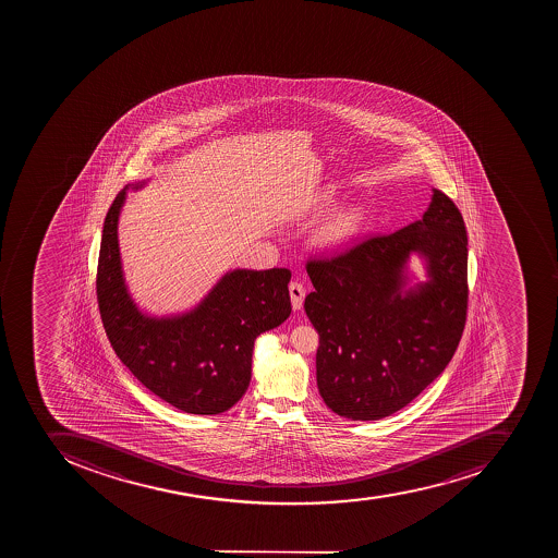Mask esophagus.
<instances>
[{"label":"esophagus","mask_w":558,"mask_h":558,"mask_svg":"<svg viewBox=\"0 0 558 558\" xmlns=\"http://www.w3.org/2000/svg\"><path fill=\"white\" fill-rule=\"evenodd\" d=\"M290 296L294 311H300L303 307V299H305V288H303L302 282H291Z\"/></svg>","instance_id":"34e87169"}]
</instances>
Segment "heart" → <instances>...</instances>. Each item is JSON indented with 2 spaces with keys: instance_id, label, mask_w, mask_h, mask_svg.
Returning <instances> with one entry per match:
<instances>
[{
  "instance_id": "b5f03b06",
  "label": "heart",
  "mask_w": 558,
  "mask_h": 558,
  "mask_svg": "<svg viewBox=\"0 0 558 558\" xmlns=\"http://www.w3.org/2000/svg\"><path fill=\"white\" fill-rule=\"evenodd\" d=\"M364 216L360 209H343V211L335 213L317 233V241L323 246L337 247L347 246L352 239L360 233L363 227Z\"/></svg>"
}]
</instances>
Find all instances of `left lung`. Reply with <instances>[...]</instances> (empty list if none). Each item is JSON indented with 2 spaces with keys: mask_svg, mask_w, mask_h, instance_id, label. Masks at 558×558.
<instances>
[{
  "mask_svg": "<svg viewBox=\"0 0 558 558\" xmlns=\"http://www.w3.org/2000/svg\"><path fill=\"white\" fill-rule=\"evenodd\" d=\"M417 252L428 281L407 289ZM305 312L319 333L317 387L326 407L378 421L415 400L456 354L468 314V235L452 198L433 190L422 220L312 258Z\"/></svg>",
  "mask_w": 558,
  "mask_h": 558,
  "instance_id": "8db88e82",
  "label": "left lung"
}]
</instances>
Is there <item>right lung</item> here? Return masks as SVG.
<instances>
[{
	"mask_svg": "<svg viewBox=\"0 0 558 558\" xmlns=\"http://www.w3.org/2000/svg\"><path fill=\"white\" fill-rule=\"evenodd\" d=\"M128 189L108 209L97 262V303L108 340L131 374L175 409L195 415L232 409L250 386L256 337L290 317L291 272L238 268L194 311L145 316L132 302L120 262L117 227Z\"/></svg>",
	"mask_w": 558,
	"mask_h": 558,
	"instance_id": "1",
	"label": "right lung"
}]
</instances>
